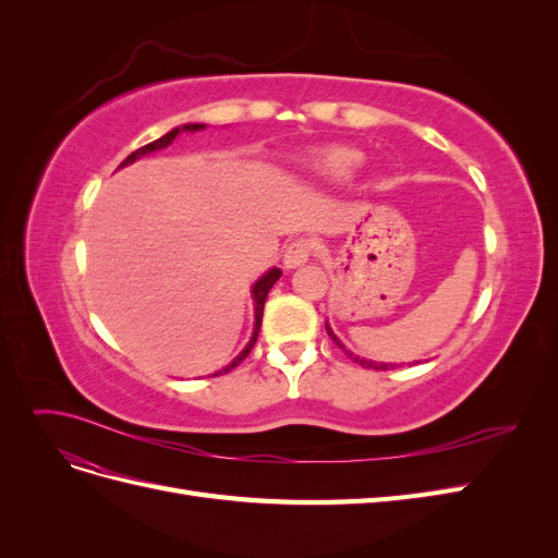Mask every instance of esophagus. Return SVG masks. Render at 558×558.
<instances>
[{"label":"esophagus","instance_id":"obj_1","mask_svg":"<svg viewBox=\"0 0 558 558\" xmlns=\"http://www.w3.org/2000/svg\"><path fill=\"white\" fill-rule=\"evenodd\" d=\"M312 253H314V244L310 240H305V238L293 240L289 246L283 248V267L293 269V267L305 265L312 258Z\"/></svg>","mask_w":558,"mask_h":558}]
</instances>
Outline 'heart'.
<instances>
[{"instance_id": "b5f03b06", "label": "heart", "mask_w": 558, "mask_h": 558, "mask_svg": "<svg viewBox=\"0 0 558 558\" xmlns=\"http://www.w3.org/2000/svg\"><path fill=\"white\" fill-rule=\"evenodd\" d=\"M361 162H363V156L359 150L347 148V146H332V148L320 150V154L312 158V170L324 179L342 181L356 172Z\"/></svg>"}]
</instances>
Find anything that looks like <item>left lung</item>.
Segmentation results:
<instances>
[{
  "instance_id": "8db88e82",
  "label": "left lung",
  "mask_w": 558,
  "mask_h": 558,
  "mask_svg": "<svg viewBox=\"0 0 558 558\" xmlns=\"http://www.w3.org/2000/svg\"><path fill=\"white\" fill-rule=\"evenodd\" d=\"M326 330H328V335H330L332 340H335V344H337V347H342V344H340V340H337V337L332 335V330H330L328 326H326ZM342 349H344V347H342ZM347 353H349V351H347ZM349 359H353V361H356L359 365H363V367H367V369H391V367H396V365H384V363H379V365H377V363H373V361H363V359H359V356H353V353H349Z\"/></svg>"
}]
</instances>
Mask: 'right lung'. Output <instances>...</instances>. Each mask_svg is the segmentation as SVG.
<instances>
[{
  "instance_id": "right-lung-1",
  "label": "right lung",
  "mask_w": 558,
  "mask_h": 558,
  "mask_svg": "<svg viewBox=\"0 0 558 558\" xmlns=\"http://www.w3.org/2000/svg\"><path fill=\"white\" fill-rule=\"evenodd\" d=\"M205 125H199V123H193V125H183V130H202ZM179 134V128H174L172 132H167L165 137H160V140H156V142H150V144H146V146H142V148H137V150H132V154L121 162V167L123 165H128V162H134L137 158H142V156H146V154H154V150H158V148H165V146H170L172 142H174V137ZM281 277V269H269V272L253 286V300H256V328H253V337H251V342L246 344V349L240 353L238 359H234L226 369H221V373H216L214 377H218V375H226V373H230L232 367H238L248 353H251V349H253V344H256V340H258V330H260V320H263V307H265V298H267V293H269V289H272V286L277 283V279Z\"/></svg>"
}]
</instances>
